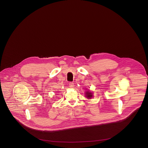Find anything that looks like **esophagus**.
Instances as JSON below:
<instances>
[{"label":"esophagus","mask_w":148,"mask_h":148,"mask_svg":"<svg viewBox=\"0 0 148 148\" xmlns=\"http://www.w3.org/2000/svg\"><path fill=\"white\" fill-rule=\"evenodd\" d=\"M69 86H70L71 88H73L74 87V85L73 82H70V83H69Z\"/></svg>","instance_id":"1"}]
</instances>
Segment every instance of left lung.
Here are the masks:
<instances>
[{
	"instance_id": "obj_1",
	"label": "left lung",
	"mask_w": 148,
	"mask_h": 148,
	"mask_svg": "<svg viewBox=\"0 0 148 148\" xmlns=\"http://www.w3.org/2000/svg\"><path fill=\"white\" fill-rule=\"evenodd\" d=\"M86 97L88 98H91L92 97V93L90 92H86Z\"/></svg>"
}]
</instances>
